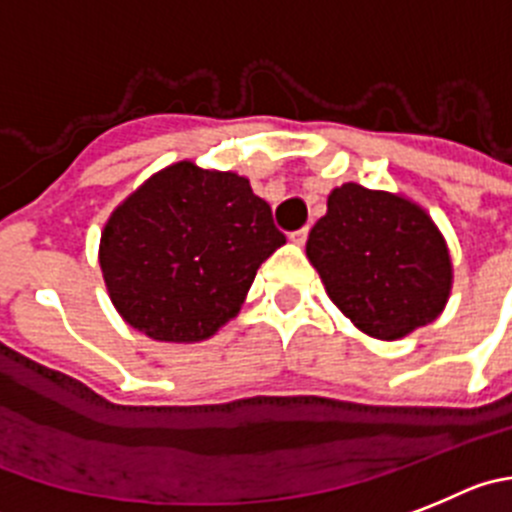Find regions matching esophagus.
<instances>
[{
    "label": "esophagus",
    "instance_id": "1",
    "mask_svg": "<svg viewBox=\"0 0 512 512\" xmlns=\"http://www.w3.org/2000/svg\"><path fill=\"white\" fill-rule=\"evenodd\" d=\"M290 240H293L295 245H305V240H308V227H303V229H298V232L290 234Z\"/></svg>",
    "mask_w": 512,
    "mask_h": 512
}]
</instances>
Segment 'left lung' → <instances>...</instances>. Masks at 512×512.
Returning <instances> with one entry per match:
<instances>
[{"mask_svg": "<svg viewBox=\"0 0 512 512\" xmlns=\"http://www.w3.org/2000/svg\"><path fill=\"white\" fill-rule=\"evenodd\" d=\"M305 255L328 298L356 328L394 341L432 323L452 290V260L437 224L419 204L338 186L308 234Z\"/></svg>", "mask_w": 512, "mask_h": 512, "instance_id": "8db88e82", "label": "left lung"}]
</instances>
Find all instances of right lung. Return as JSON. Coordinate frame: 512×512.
<instances>
[{"mask_svg": "<svg viewBox=\"0 0 512 512\" xmlns=\"http://www.w3.org/2000/svg\"><path fill=\"white\" fill-rule=\"evenodd\" d=\"M280 245L270 204L245 176L179 161L105 222L100 270L128 326L154 341L194 343L240 313L257 267Z\"/></svg>", "mask_w": 512, "mask_h": 512, "instance_id": "add662e5", "label": "right lung"}]
</instances>
